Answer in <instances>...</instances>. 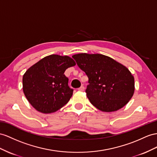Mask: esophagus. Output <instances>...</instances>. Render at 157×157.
Returning a JSON list of instances; mask_svg holds the SVG:
<instances>
[{
  "label": "esophagus",
  "mask_w": 157,
  "mask_h": 157,
  "mask_svg": "<svg viewBox=\"0 0 157 157\" xmlns=\"http://www.w3.org/2000/svg\"><path fill=\"white\" fill-rule=\"evenodd\" d=\"M84 89H85V88H84L83 86H81V87L78 88V90H79V91H83Z\"/></svg>",
  "instance_id": "obj_1"
}]
</instances>
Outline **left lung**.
Returning <instances> with one entry per match:
<instances>
[{
	"instance_id": "obj_1",
	"label": "left lung",
	"mask_w": 157,
	"mask_h": 157,
	"mask_svg": "<svg viewBox=\"0 0 157 157\" xmlns=\"http://www.w3.org/2000/svg\"><path fill=\"white\" fill-rule=\"evenodd\" d=\"M72 58L89 79L86 92L94 106L111 112L129 101L134 94L135 79L125 66L99 54H78Z\"/></svg>"
}]
</instances>
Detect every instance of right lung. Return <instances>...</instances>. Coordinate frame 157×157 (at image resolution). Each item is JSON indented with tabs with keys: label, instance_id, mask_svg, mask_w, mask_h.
I'll use <instances>...</instances> for the list:
<instances>
[{
	"label": "right lung",
	"instance_id": "right-lung-1",
	"mask_svg": "<svg viewBox=\"0 0 157 157\" xmlns=\"http://www.w3.org/2000/svg\"><path fill=\"white\" fill-rule=\"evenodd\" d=\"M75 62L67 56L52 54L40 59L23 75V91L26 99L37 111L53 113L70 101L74 90L68 86L64 74Z\"/></svg>",
	"mask_w": 157,
	"mask_h": 157
}]
</instances>
